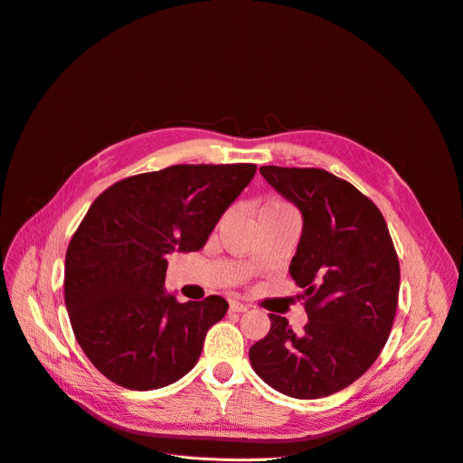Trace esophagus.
Returning a JSON list of instances; mask_svg holds the SVG:
<instances>
[{"label": "esophagus", "instance_id": "1", "mask_svg": "<svg viewBox=\"0 0 463 463\" xmlns=\"http://www.w3.org/2000/svg\"><path fill=\"white\" fill-rule=\"evenodd\" d=\"M230 310H232V312H247L249 307L239 303V301H230Z\"/></svg>", "mask_w": 463, "mask_h": 463}]
</instances>
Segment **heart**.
I'll return each instance as SVG.
<instances>
[{
  "instance_id": "1",
  "label": "heart",
  "mask_w": 463,
  "mask_h": 463,
  "mask_svg": "<svg viewBox=\"0 0 463 463\" xmlns=\"http://www.w3.org/2000/svg\"><path fill=\"white\" fill-rule=\"evenodd\" d=\"M284 209H289V207L286 203H282V202H269V203H265L261 207L260 213H265V211H284Z\"/></svg>"
}]
</instances>
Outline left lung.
Masks as SVG:
<instances>
[{
  "mask_svg": "<svg viewBox=\"0 0 463 463\" xmlns=\"http://www.w3.org/2000/svg\"><path fill=\"white\" fill-rule=\"evenodd\" d=\"M260 172L303 214L289 275L308 323L297 336L286 317L269 314L250 364L286 396H329L357 382L389 340L400 289L394 244L382 211L351 183L319 168Z\"/></svg>",
  "mask_w": 463,
  "mask_h": 463,
  "instance_id": "8db88e82",
  "label": "left lung"
}]
</instances>
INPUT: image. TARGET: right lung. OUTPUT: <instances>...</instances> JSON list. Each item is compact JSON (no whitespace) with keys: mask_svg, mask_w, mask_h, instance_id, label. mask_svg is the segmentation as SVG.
Returning <instances> with one entry per match:
<instances>
[{"mask_svg":"<svg viewBox=\"0 0 463 463\" xmlns=\"http://www.w3.org/2000/svg\"><path fill=\"white\" fill-rule=\"evenodd\" d=\"M256 165H177L121 179L91 203L65 256V305L93 366L130 391L194 368L226 298L179 303L165 291L168 254L203 249Z\"/></svg>","mask_w":463,"mask_h":463,"instance_id":"add662e5","label":"right lung"}]
</instances>
